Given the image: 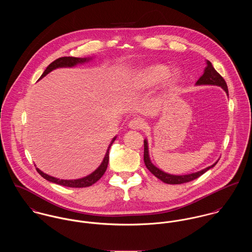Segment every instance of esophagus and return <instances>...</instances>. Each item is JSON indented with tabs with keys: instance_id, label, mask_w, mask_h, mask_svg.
Listing matches in <instances>:
<instances>
[{
	"instance_id": "esophagus-1",
	"label": "esophagus",
	"mask_w": 252,
	"mask_h": 252,
	"mask_svg": "<svg viewBox=\"0 0 252 252\" xmlns=\"http://www.w3.org/2000/svg\"><path fill=\"white\" fill-rule=\"evenodd\" d=\"M144 125H145V122H144V119L142 118H139V117H135L133 118L129 124H128V127L133 129V130H139V129H142L144 128Z\"/></svg>"
}]
</instances>
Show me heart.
Here are the masks:
<instances>
[{
    "label": "heart",
    "instance_id": "b5f03b06",
    "mask_svg": "<svg viewBox=\"0 0 252 252\" xmlns=\"http://www.w3.org/2000/svg\"><path fill=\"white\" fill-rule=\"evenodd\" d=\"M180 76V72L174 70L170 72V68L163 64H151L140 69L133 77V86L137 90L152 88L165 79L169 82H175Z\"/></svg>",
    "mask_w": 252,
    "mask_h": 252
}]
</instances>
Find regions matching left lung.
Instances as JSON below:
<instances>
[{
	"label": "left lung",
	"mask_w": 252,
	"mask_h": 252,
	"mask_svg": "<svg viewBox=\"0 0 252 252\" xmlns=\"http://www.w3.org/2000/svg\"><path fill=\"white\" fill-rule=\"evenodd\" d=\"M206 64H207V66L204 70V73L200 76V78L197 80L195 85H215V86H219L225 91L227 96H229L227 84H226L224 78L218 72H216V69L213 67L212 63L209 60H206ZM144 160L146 168L157 179H159V180H162L163 182L168 183V184H181V183H185V182L191 181V180H195V179H198L203 174H205L207 171L214 168L216 166V163L218 162V160H219V159H217V161L215 162L212 166L207 167V168H205L201 171L195 172V173H191V174H187V175H172V174L166 173V172L162 171L161 169L157 168L151 162L150 157H149L147 139H144Z\"/></svg>",
	"instance_id": "obj_1"
}]
</instances>
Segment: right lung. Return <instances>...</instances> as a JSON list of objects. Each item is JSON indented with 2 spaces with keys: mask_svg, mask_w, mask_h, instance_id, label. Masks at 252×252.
I'll return each instance as SVG.
<instances>
[{
  "mask_svg": "<svg viewBox=\"0 0 252 252\" xmlns=\"http://www.w3.org/2000/svg\"><path fill=\"white\" fill-rule=\"evenodd\" d=\"M93 59V57H85V58H76V57H61L56 59L55 61H53L51 64L48 65V67L46 68V70L43 72V73L40 75L39 79L43 78L46 74H48L49 72L59 69V68H72L75 67L77 65H83L85 63H88L89 61H91ZM38 79V80H39ZM117 136H115L110 144H108V149L107 152L105 154V157L101 163V165L94 171L92 172L90 175L81 178V179H76V180H60L54 177H51L45 173H43L42 171H40L38 168H36L37 173L46 180L59 184V185H63V186H67V187H74V188H80V187H88L91 186L92 184H94L95 182H97L98 180H100L103 175L105 174L107 168H108V155H109V148L111 146V144H113V142L116 140ZM36 166V165H35Z\"/></svg>",
  "mask_w": 252,
  "mask_h": 252,
  "instance_id": "obj_1",
  "label": "right lung"
}]
</instances>
